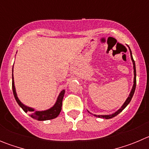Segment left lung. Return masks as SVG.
<instances>
[{"instance_id": "obj_1", "label": "left lung", "mask_w": 149, "mask_h": 149, "mask_svg": "<svg viewBox=\"0 0 149 149\" xmlns=\"http://www.w3.org/2000/svg\"><path fill=\"white\" fill-rule=\"evenodd\" d=\"M128 47V46H127ZM129 48V51H130V54H131V60H132V63H133V68H134V84H133V86H132V89H131V93H130V94H129L128 97L127 98V99H126V101L124 102L123 104L122 105V107H121L118 110H116V111L115 112V113H113L112 114H109V115H95V114H94L95 116L96 117H98V118H102V119H111V118H113V117H115L116 116H117L119 113H120L122 111V110H124V109L127 106V104H128L129 103H130V101H131V98H132L133 95H134V92H135V89H136V65H135V62H134V59H133V56H132V53H131V49H130V48L128 47ZM88 111V110H87ZM90 114H92L89 111H88Z\"/></svg>"}]
</instances>
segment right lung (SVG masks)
I'll use <instances>...</instances> for the list:
<instances>
[{
    "mask_svg": "<svg viewBox=\"0 0 149 149\" xmlns=\"http://www.w3.org/2000/svg\"><path fill=\"white\" fill-rule=\"evenodd\" d=\"M12 77H13V92L14 97H15V101H17V103L19 106L22 108V110L25 113H29L30 116L32 117L33 119H36L39 121H45V120H50V119H53L56 118L58 116L59 114L60 113L62 110V102H63V96L65 94V89L60 92L59 94L58 97L56 98V101L55 102L53 107H51V108L45 110H42V111H39V110H36L35 109L30 107L27 106V105L24 104L22 101L19 100L18 95L16 93V89H15V83H14V77H13V74H12Z\"/></svg>",
    "mask_w": 149,
    "mask_h": 149,
    "instance_id": "obj_1",
    "label": "right lung"
}]
</instances>
